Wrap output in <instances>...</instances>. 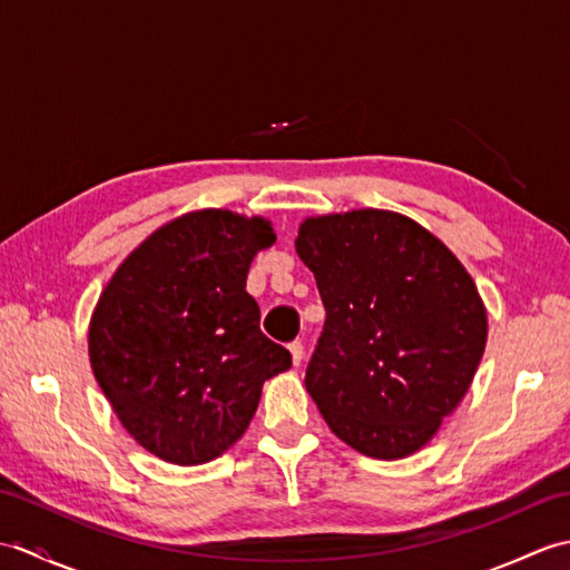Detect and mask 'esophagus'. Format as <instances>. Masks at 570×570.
Instances as JSON below:
<instances>
[{"label": "esophagus", "instance_id": "obj_1", "mask_svg": "<svg viewBox=\"0 0 570 570\" xmlns=\"http://www.w3.org/2000/svg\"><path fill=\"white\" fill-rule=\"evenodd\" d=\"M288 353H292L294 365L298 367V365H301V360H304V343H301V341H294L292 345H288Z\"/></svg>", "mask_w": 570, "mask_h": 570}]
</instances>
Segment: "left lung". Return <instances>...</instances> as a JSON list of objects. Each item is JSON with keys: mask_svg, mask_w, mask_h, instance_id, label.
<instances>
[{"mask_svg": "<svg viewBox=\"0 0 570 570\" xmlns=\"http://www.w3.org/2000/svg\"><path fill=\"white\" fill-rule=\"evenodd\" d=\"M298 257L325 323L306 390L337 439L380 460L426 445L465 396L488 343V313L439 237L392 210L308 217Z\"/></svg>", "mask_w": 570, "mask_h": 570, "instance_id": "8db88e82", "label": "left lung"}]
</instances>
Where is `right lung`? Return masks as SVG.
Masks as SVG:
<instances>
[{
	"label": "right lung",
	"mask_w": 570,
	"mask_h": 570,
	"mask_svg": "<svg viewBox=\"0 0 570 570\" xmlns=\"http://www.w3.org/2000/svg\"><path fill=\"white\" fill-rule=\"evenodd\" d=\"M272 223L196 210L156 229L119 264L95 306L90 365L131 439L174 465L223 455L292 353L259 328L247 292Z\"/></svg>",
	"instance_id": "1"
}]
</instances>
